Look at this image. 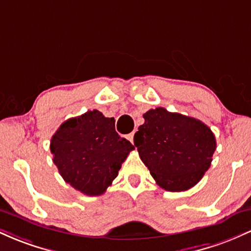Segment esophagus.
Instances as JSON below:
<instances>
[{
	"instance_id": "1",
	"label": "esophagus",
	"mask_w": 251,
	"mask_h": 251,
	"mask_svg": "<svg viewBox=\"0 0 251 251\" xmlns=\"http://www.w3.org/2000/svg\"><path fill=\"white\" fill-rule=\"evenodd\" d=\"M133 137H134V132H132V133L127 134V139H128L131 143H133Z\"/></svg>"
}]
</instances>
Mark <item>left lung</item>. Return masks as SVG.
Wrapping results in <instances>:
<instances>
[{"label": "left lung", "mask_w": 251, "mask_h": 251, "mask_svg": "<svg viewBox=\"0 0 251 251\" xmlns=\"http://www.w3.org/2000/svg\"><path fill=\"white\" fill-rule=\"evenodd\" d=\"M134 134L140 159L155 183L168 191H185L208 171L216 150L212 131L201 120L163 107L144 114Z\"/></svg>", "instance_id": "1"}]
</instances>
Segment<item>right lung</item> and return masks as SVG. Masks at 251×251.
<instances>
[{
  "mask_svg": "<svg viewBox=\"0 0 251 251\" xmlns=\"http://www.w3.org/2000/svg\"><path fill=\"white\" fill-rule=\"evenodd\" d=\"M132 150L116 132L114 118L98 109L66 120L50 140L53 162L63 180L87 196L106 191Z\"/></svg>",
  "mask_w": 251,
  "mask_h": 251,
  "instance_id": "1",
  "label": "right lung"
}]
</instances>
